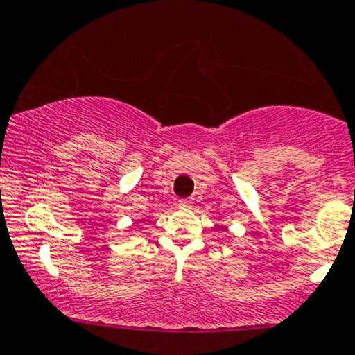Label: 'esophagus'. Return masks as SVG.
<instances>
[{
  "label": "esophagus",
  "instance_id": "34e87169",
  "mask_svg": "<svg viewBox=\"0 0 355 355\" xmlns=\"http://www.w3.org/2000/svg\"><path fill=\"white\" fill-rule=\"evenodd\" d=\"M191 203H193V200H191V198L178 200V207H180V208H190Z\"/></svg>",
  "mask_w": 355,
  "mask_h": 355
}]
</instances>
